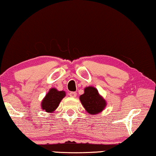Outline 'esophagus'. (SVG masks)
Wrapping results in <instances>:
<instances>
[{"label":"esophagus","instance_id":"1","mask_svg":"<svg viewBox=\"0 0 156 156\" xmlns=\"http://www.w3.org/2000/svg\"><path fill=\"white\" fill-rule=\"evenodd\" d=\"M69 95H70V97L75 98V97H76V96H77V94H76V92H70Z\"/></svg>","mask_w":156,"mask_h":156}]
</instances>
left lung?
<instances>
[{"label":"left lung","instance_id":"left-lung-1","mask_svg":"<svg viewBox=\"0 0 156 156\" xmlns=\"http://www.w3.org/2000/svg\"><path fill=\"white\" fill-rule=\"evenodd\" d=\"M79 99L86 111L92 115L100 113L107 105L105 99L94 86L86 87L84 93L80 95Z\"/></svg>","mask_w":156,"mask_h":156}]
</instances>
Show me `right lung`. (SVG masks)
<instances>
[{"instance_id": "obj_1", "label": "right lung", "mask_w": 156, "mask_h": 156, "mask_svg": "<svg viewBox=\"0 0 156 156\" xmlns=\"http://www.w3.org/2000/svg\"><path fill=\"white\" fill-rule=\"evenodd\" d=\"M65 96V91H58L56 88H51L41 102V109L48 113H53Z\"/></svg>"}]
</instances>
